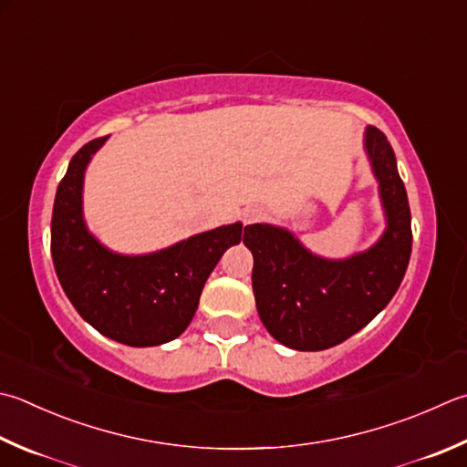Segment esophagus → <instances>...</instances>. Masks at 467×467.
<instances>
[{
  "mask_svg": "<svg viewBox=\"0 0 467 467\" xmlns=\"http://www.w3.org/2000/svg\"><path fill=\"white\" fill-rule=\"evenodd\" d=\"M260 217H262V211L260 209H250V211H245V213H244V222L245 223H254V222H258Z\"/></svg>",
  "mask_w": 467,
  "mask_h": 467,
  "instance_id": "esophagus-1",
  "label": "esophagus"
}]
</instances>
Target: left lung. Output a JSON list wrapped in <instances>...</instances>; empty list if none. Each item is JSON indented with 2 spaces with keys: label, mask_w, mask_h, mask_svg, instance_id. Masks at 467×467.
Here are the masks:
<instances>
[{
  "label": "left lung",
  "mask_w": 467,
  "mask_h": 467,
  "mask_svg": "<svg viewBox=\"0 0 467 467\" xmlns=\"http://www.w3.org/2000/svg\"><path fill=\"white\" fill-rule=\"evenodd\" d=\"M364 146L386 213V230L370 250L325 260L285 227L254 223L244 234L254 256L258 315L270 336L286 348L319 351L346 341L390 303L407 272L410 209L397 158L378 128L366 130Z\"/></svg>",
  "instance_id": "left-lung-1"
}]
</instances>
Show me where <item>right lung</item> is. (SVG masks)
Here are the masks:
<instances>
[{
	"mask_svg": "<svg viewBox=\"0 0 467 467\" xmlns=\"http://www.w3.org/2000/svg\"><path fill=\"white\" fill-rule=\"evenodd\" d=\"M105 140H91L70 158L58 184L50 223L52 262L68 301L101 336L131 348L161 346L189 327L215 264L240 244L242 223L146 256L109 252L87 232L81 205L85 169Z\"/></svg>",
	"mask_w": 467,
	"mask_h": 467,
	"instance_id": "1",
	"label": "right lung"
}]
</instances>
